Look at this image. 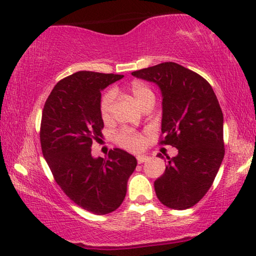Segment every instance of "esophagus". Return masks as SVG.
Masks as SVG:
<instances>
[{"instance_id": "esophagus-1", "label": "esophagus", "mask_w": 256, "mask_h": 256, "mask_svg": "<svg viewBox=\"0 0 256 256\" xmlns=\"http://www.w3.org/2000/svg\"><path fill=\"white\" fill-rule=\"evenodd\" d=\"M136 158H138V164H142V163L146 162V160H149V157L146 156V155H138V157H136Z\"/></svg>"}]
</instances>
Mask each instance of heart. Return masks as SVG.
Masks as SVG:
<instances>
[{"instance_id": "b5f03b06", "label": "heart", "mask_w": 256, "mask_h": 256, "mask_svg": "<svg viewBox=\"0 0 256 256\" xmlns=\"http://www.w3.org/2000/svg\"><path fill=\"white\" fill-rule=\"evenodd\" d=\"M130 92L140 106L143 107L146 104L154 101L155 102V93L149 86L142 82H134L130 86ZM114 101V92L108 90L104 93L100 100V114L104 121L110 120L112 113V106ZM116 142L122 148L130 150V152H138L143 148L144 144V138L140 132L132 130V129H124L116 134Z\"/></svg>"}]
</instances>
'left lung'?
<instances>
[{
	"label": "left lung",
	"mask_w": 256,
	"mask_h": 256,
	"mask_svg": "<svg viewBox=\"0 0 256 256\" xmlns=\"http://www.w3.org/2000/svg\"><path fill=\"white\" fill-rule=\"evenodd\" d=\"M132 74L157 84L162 90L160 144L178 149L176 157L166 156V171L155 180L157 198L166 208H190L212 186L225 155L218 99L208 80L172 62Z\"/></svg>",
	"instance_id": "left-lung-1"
}]
</instances>
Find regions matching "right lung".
<instances>
[{"instance_id":"1","label":"right lung","mask_w":256,"mask_h":256,"mask_svg":"<svg viewBox=\"0 0 256 256\" xmlns=\"http://www.w3.org/2000/svg\"><path fill=\"white\" fill-rule=\"evenodd\" d=\"M122 76L73 73L57 82L42 113V152L56 183L74 204L98 216L122 204L138 164L134 156L118 148L106 158H93L90 154L92 143L102 136L101 90Z\"/></svg>"}]
</instances>
